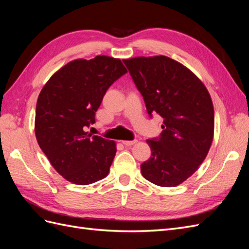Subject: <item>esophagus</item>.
I'll return each mask as SVG.
<instances>
[{
  "mask_svg": "<svg viewBox=\"0 0 249 249\" xmlns=\"http://www.w3.org/2000/svg\"><path fill=\"white\" fill-rule=\"evenodd\" d=\"M137 142V140L135 139V140H131V141H129V140H125V141H123V143L124 145H126V146H130V145H133V144H135V143Z\"/></svg>",
  "mask_w": 249,
  "mask_h": 249,
  "instance_id": "34e87169",
  "label": "esophagus"
}]
</instances>
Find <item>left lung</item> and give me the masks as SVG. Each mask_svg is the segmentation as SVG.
<instances>
[{"label":"left lung","instance_id":"left-lung-1","mask_svg":"<svg viewBox=\"0 0 249 249\" xmlns=\"http://www.w3.org/2000/svg\"><path fill=\"white\" fill-rule=\"evenodd\" d=\"M148 115L164 120L159 137L147 139L152 157L141 164L150 183L175 187L196 171L213 141L214 108L206 86L166 56L124 60Z\"/></svg>","mask_w":249,"mask_h":249}]
</instances>
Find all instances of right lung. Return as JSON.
Instances as JSON below:
<instances>
[{
    "label": "right lung",
    "instance_id": "add662e5",
    "mask_svg": "<svg viewBox=\"0 0 249 249\" xmlns=\"http://www.w3.org/2000/svg\"><path fill=\"white\" fill-rule=\"evenodd\" d=\"M119 59H78L55 72L36 104L35 135L49 161L65 179L88 185L109 173L115 142L91 136L95 112L108 88L126 73Z\"/></svg>",
    "mask_w": 249,
    "mask_h": 249
}]
</instances>
